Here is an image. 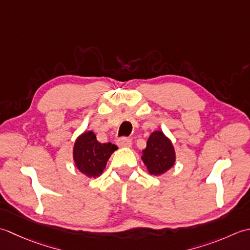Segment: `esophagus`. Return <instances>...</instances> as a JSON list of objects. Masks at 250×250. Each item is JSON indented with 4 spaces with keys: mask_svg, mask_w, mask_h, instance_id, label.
I'll list each match as a JSON object with an SVG mask.
<instances>
[{
    "mask_svg": "<svg viewBox=\"0 0 250 250\" xmlns=\"http://www.w3.org/2000/svg\"><path fill=\"white\" fill-rule=\"evenodd\" d=\"M116 144L120 147H130L131 146V140L128 138H120L116 141Z\"/></svg>",
    "mask_w": 250,
    "mask_h": 250,
    "instance_id": "1",
    "label": "esophagus"
}]
</instances>
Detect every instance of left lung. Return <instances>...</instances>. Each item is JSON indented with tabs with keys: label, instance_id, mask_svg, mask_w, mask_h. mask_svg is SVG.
<instances>
[{
	"label": "left lung",
	"instance_id": "left-lung-1",
	"mask_svg": "<svg viewBox=\"0 0 250 250\" xmlns=\"http://www.w3.org/2000/svg\"><path fill=\"white\" fill-rule=\"evenodd\" d=\"M141 154V160L149 174L154 176L165 174L176 163L174 145L162 130L152 132Z\"/></svg>",
	"mask_w": 250,
	"mask_h": 250
}]
</instances>
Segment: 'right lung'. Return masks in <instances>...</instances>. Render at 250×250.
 Wrapping results in <instances>:
<instances>
[{"label": "right lung", "mask_w": 250, "mask_h": 250, "mask_svg": "<svg viewBox=\"0 0 250 250\" xmlns=\"http://www.w3.org/2000/svg\"><path fill=\"white\" fill-rule=\"evenodd\" d=\"M118 146L101 144L93 131H84L76 138L73 146V161L76 168L88 178H96L103 174L106 162Z\"/></svg>", "instance_id": "1"}]
</instances>
